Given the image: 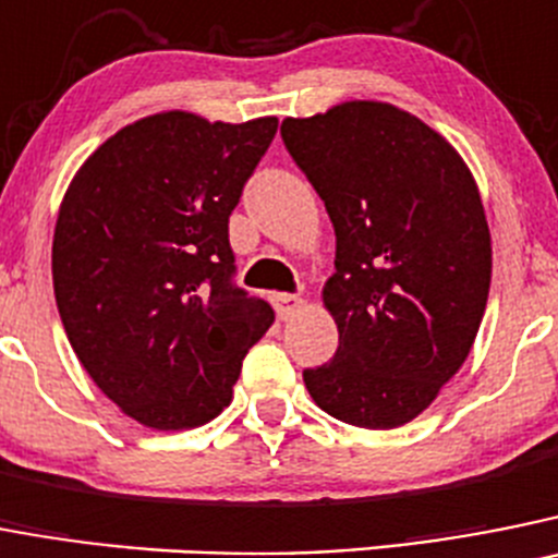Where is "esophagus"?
Wrapping results in <instances>:
<instances>
[{
    "instance_id": "34e87169",
    "label": "esophagus",
    "mask_w": 558,
    "mask_h": 558,
    "mask_svg": "<svg viewBox=\"0 0 558 558\" xmlns=\"http://www.w3.org/2000/svg\"><path fill=\"white\" fill-rule=\"evenodd\" d=\"M274 306H276V313H279V318L290 320V318H295L301 310H304V299H301V295L279 293V295H274Z\"/></svg>"
}]
</instances>
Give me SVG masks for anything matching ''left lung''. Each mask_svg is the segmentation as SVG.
Segmentation results:
<instances>
[{
	"instance_id": "8db88e82",
	"label": "left lung",
	"mask_w": 558,
	"mask_h": 558,
	"mask_svg": "<svg viewBox=\"0 0 558 558\" xmlns=\"http://www.w3.org/2000/svg\"><path fill=\"white\" fill-rule=\"evenodd\" d=\"M282 137L337 238L320 301L340 345L304 371L306 390L351 426H403L457 376L487 310L493 240L476 179L446 137L390 101L284 119Z\"/></svg>"
}]
</instances>
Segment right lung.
Returning a JSON list of instances; mask_svg holds the SVG:
<instances>
[{"mask_svg":"<svg viewBox=\"0 0 558 558\" xmlns=\"http://www.w3.org/2000/svg\"><path fill=\"white\" fill-rule=\"evenodd\" d=\"M276 126L162 110L107 137L69 182L52 240L60 320L96 387L141 426L221 415L274 324L232 284L229 216Z\"/></svg>","mask_w":558,"mask_h":558,"instance_id":"add662e5","label":"right lung"}]
</instances>
